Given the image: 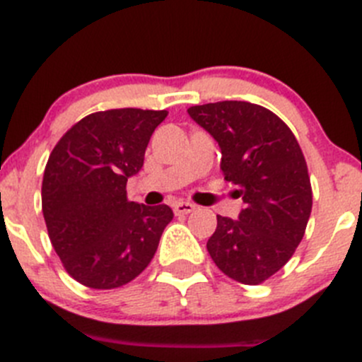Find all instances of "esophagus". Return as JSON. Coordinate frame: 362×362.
Segmentation results:
<instances>
[{"mask_svg":"<svg viewBox=\"0 0 362 362\" xmlns=\"http://www.w3.org/2000/svg\"><path fill=\"white\" fill-rule=\"evenodd\" d=\"M172 208H174L175 215H188V213L195 211V208H197V206L192 204V202H187V201H177V202H174V206H172Z\"/></svg>","mask_w":362,"mask_h":362,"instance_id":"obj_1","label":"esophagus"}]
</instances>
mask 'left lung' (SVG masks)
<instances>
[{
  "label": "left lung",
  "mask_w": 362,
  "mask_h": 362,
  "mask_svg": "<svg viewBox=\"0 0 362 362\" xmlns=\"http://www.w3.org/2000/svg\"><path fill=\"white\" fill-rule=\"evenodd\" d=\"M216 140L223 179L238 185V218L216 215L206 247L216 267L242 284H259L281 270L304 238L313 208L308 165L290 127L247 101L188 108Z\"/></svg>",
  "instance_id": "left-lung-1"
}]
</instances>
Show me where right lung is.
<instances>
[{
    "label": "right lung",
    "instance_id": "right-lung-1",
    "mask_svg": "<svg viewBox=\"0 0 362 362\" xmlns=\"http://www.w3.org/2000/svg\"><path fill=\"white\" fill-rule=\"evenodd\" d=\"M165 110L119 108L90 113L49 154L42 213L54 252L71 277L112 290L142 274L174 213L167 204L127 201L126 183L144 165Z\"/></svg>",
    "mask_w": 362,
    "mask_h": 362
}]
</instances>
